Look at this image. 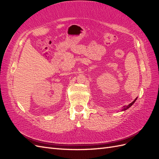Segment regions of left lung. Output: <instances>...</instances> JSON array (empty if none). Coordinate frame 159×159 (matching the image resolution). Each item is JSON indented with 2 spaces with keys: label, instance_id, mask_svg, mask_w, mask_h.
Returning <instances> with one entry per match:
<instances>
[{
  "label": "left lung",
  "instance_id": "obj_1",
  "mask_svg": "<svg viewBox=\"0 0 159 159\" xmlns=\"http://www.w3.org/2000/svg\"><path fill=\"white\" fill-rule=\"evenodd\" d=\"M137 98L135 99H134L132 103H131L130 104H129L128 105H125V106H123V110H122V111H125V110H127V109H129V108L130 107H131V105H132L134 102H135V101L137 100Z\"/></svg>",
  "mask_w": 159,
  "mask_h": 159
}]
</instances>
